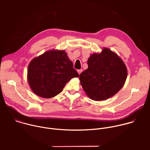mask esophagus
<instances>
[{"label":"esophagus","mask_w":150,"mask_h":150,"mask_svg":"<svg viewBox=\"0 0 150 150\" xmlns=\"http://www.w3.org/2000/svg\"><path fill=\"white\" fill-rule=\"evenodd\" d=\"M77 72H78V74H79H79L82 72V69H79V70H78V71H77Z\"/></svg>","instance_id":"esophagus-1"}]
</instances>
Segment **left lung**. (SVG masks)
Masks as SVG:
<instances>
[{"mask_svg":"<svg viewBox=\"0 0 150 150\" xmlns=\"http://www.w3.org/2000/svg\"><path fill=\"white\" fill-rule=\"evenodd\" d=\"M88 68L79 75L83 91L94 101L108 99L124 85L127 71L122 59L108 48L93 53L87 61Z\"/></svg>","mask_w":150,"mask_h":150,"instance_id":"left-lung-1","label":"left lung"}]
</instances>
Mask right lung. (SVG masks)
I'll use <instances>...</instances> for the list:
<instances>
[{
  "label": "right lung",
  "instance_id": "obj_1",
  "mask_svg": "<svg viewBox=\"0 0 150 150\" xmlns=\"http://www.w3.org/2000/svg\"><path fill=\"white\" fill-rule=\"evenodd\" d=\"M79 74L65 50H50L30 63L27 79L33 93L49 98L60 93L66 83Z\"/></svg>",
  "mask_w": 150,
  "mask_h": 150
}]
</instances>
